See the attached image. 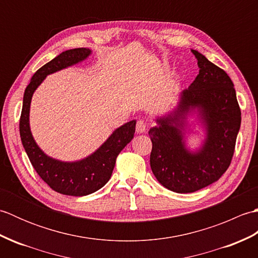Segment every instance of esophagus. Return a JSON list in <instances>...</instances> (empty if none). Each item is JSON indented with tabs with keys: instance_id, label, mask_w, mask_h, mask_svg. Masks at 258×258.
I'll use <instances>...</instances> for the list:
<instances>
[{
	"instance_id": "esophagus-1",
	"label": "esophagus",
	"mask_w": 258,
	"mask_h": 258,
	"mask_svg": "<svg viewBox=\"0 0 258 258\" xmlns=\"http://www.w3.org/2000/svg\"><path fill=\"white\" fill-rule=\"evenodd\" d=\"M145 131H146V123L142 119L138 120V123H136V132L139 134H142V133H145Z\"/></svg>"
}]
</instances>
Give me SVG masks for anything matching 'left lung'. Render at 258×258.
<instances>
[{
	"instance_id": "8db88e82",
	"label": "left lung",
	"mask_w": 258,
	"mask_h": 258,
	"mask_svg": "<svg viewBox=\"0 0 258 258\" xmlns=\"http://www.w3.org/2000/svg\"><path fill=\"white\" fill-rule=\"evenodd\" d=\"M191 53L199 75L179 93L176 107L157 117V125L149 132L153 174L164 187L182 194L204 188L226 172L242 119L234 84L225 71L199 51ZM194 113L206 138L199 149L190 151L185 146V134L190 126L188 116Z\"/></svg>"
}]
</instances>
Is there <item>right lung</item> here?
Listing matches in <instances>:
<instances>
[{"label":"right lung","instance_id":"add662e5","mask_svg":"<svg viewBox=\"0 0 258 258\" xmlns=\"http://www.w3.org/2000/svg\"><path fill=\"white\" fill-rule=\"evenodd\" d=\"M91 54L92 51L86 47L62 52L36 71L23 96L20 118L22 144L40 177L53 190L63 195L85 196L102 188L111 178L117 155L132 141L135 133L136 120L133 119L115 130L94 153L74 162H64L48 156L36 144L30 127V107L35 90L47 75L83 62Z\"/></svg>","mask_w":258,"mask_h":258}]
</instances>
